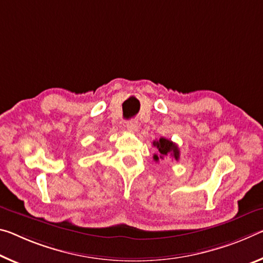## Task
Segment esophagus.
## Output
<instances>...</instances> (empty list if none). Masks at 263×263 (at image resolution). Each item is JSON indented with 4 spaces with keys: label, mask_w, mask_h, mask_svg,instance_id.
Returning a JSON list of instances; mask_svg holds the SVG:
<instances>
[{
    "label": "esophagus",
    "mask_w": 263,
    "mask_h": 263,
    "mask_svg": "<svg viewBox=\"0 0 263 263\" xmlns=\"http://www.w3.org/2000/svg\"><path fill=\"white\" fill-rule=\"evenodd\" d=\"M126 128L131 132H136L138 130V122L136 119H131L126 122Z\"/></svg>",
    "instance_id": "esophagus-1"
}]
</instances>
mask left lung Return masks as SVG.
Listing matches in <instances>:
<instances>
[{"label": "left lung", "mask_w": 263, "mask_h": 263, "mask_svg": "<svg viewBox=\"0 0 263 263\" xmlns=\"http://www.w3.org/2000/svg\"><path fill=\"white\" fill-rule=\"evenodd\" d=\"M153 146H156L158 148V153L154 154L153 159L158 161L160 159H164L166 157H172L173 159L179 160V156H180V152H179V148L173 141H171L170 139L166 138H161L157 141H153Z\"/></svg>", "instance_id": "1"}]
</instances>
